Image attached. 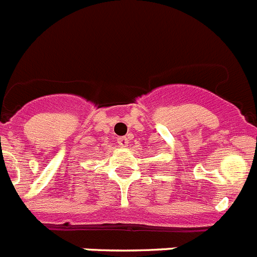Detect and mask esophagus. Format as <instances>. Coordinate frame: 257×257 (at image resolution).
I'll use <instances>...</instances> for the list:
<instances>
[{
	"mask_svg": "<svg viewBox=\"0 0 257 257\" xmlns=\"http://www.w3.org/2000/svg\"><path fill=\"white\" fill-rule=\"evenodd\" d=\"M117 143L119 144L120 147H127L128 146V139L126 137H119L117 138Z\"/></svg>",
	"mask_w": 257,
	"mask_h": 257,
	"instance_id": "34e87169",
	"label": "esophagus"
}]
</instances>
